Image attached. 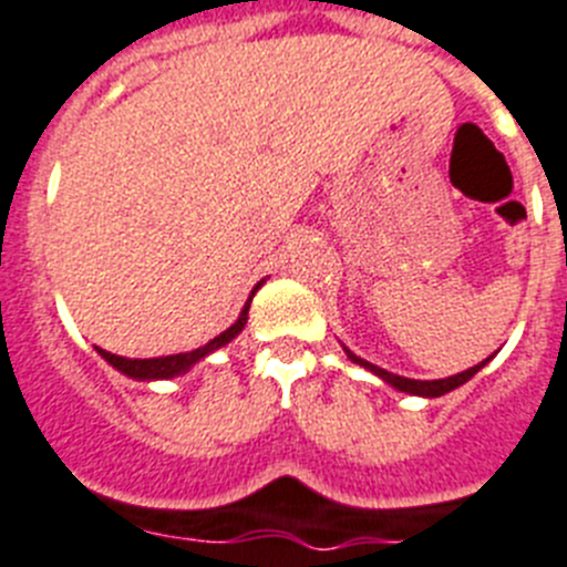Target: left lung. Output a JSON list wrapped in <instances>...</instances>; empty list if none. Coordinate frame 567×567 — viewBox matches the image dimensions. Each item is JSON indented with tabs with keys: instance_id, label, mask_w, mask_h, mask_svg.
<instances>
[{
	"instance_id": "1",
	"label": "left lung",
	"mask_w": 567,
	"mask_h": 567,
	"mask_svg": "<svg viewBox=\"0 0 567 567\" xmlns=\"http://www.w3.org/2000/svg\"><path fill=\"white\" fill-rule=\"evenodd\" d=\"M344 353H348V359H351V362H357V365L368 368V371L377 373L379 379H385L388 385H393V388H396V391L416 393V396H442V393L454 391V388L465 385L467 379L474 377V373L480 371V368L485 365V362H488V359H485V362H480V365H474V368H467V371L456 373V377L431 379V382H427V379H425V382H422V379H408V377H396V373H391V371H382V368L371 365V362H365V359H359L357 353H351V351H348V348H344Z\"/></svg>"
}]
</instances>
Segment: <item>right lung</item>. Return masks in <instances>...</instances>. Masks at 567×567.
Returning <instances> with one entry per match:
<instances>
[{"mask_svg":"<svg viewBox=\"0 0 567 567\" xmlns=\"http://www.w3.org/2000/svg\"><path fill=\"white\" fill-rule=\"evenodd\" d=\"M256 288H259V285H256ZM256 288H254V293H256ZM254 293H250L248 302H245V308H243V313H239V319L230 324L228 331H223L219 337L210 339L208 344L196 348V351L174 353V357H156V359H125V357H116V353H111V351H102V348H96V351H100V357L105 359V362H111L116 371H122L125 377H131V379H145V382H151V379L179 377V373H188L190 368L199 362V359H205L208 353H214L216 348H223V344H228L230 339L239 337V331H243L245 322H248V308H250V299H254Z\"/></svg>","mask_w":567,"mask_h":567,"instance_id":"add662e5","label":"right lung"}]
</instances>
